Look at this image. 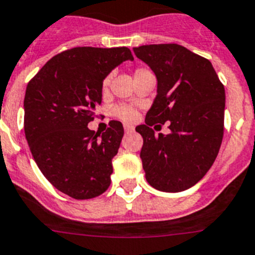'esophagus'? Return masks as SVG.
I'll return each instance as SVG.
<instances>
[{
    "label": "esophagus",
    "mask_w": 255,
    "mask_h": 255,
    "mask_svg": "<svg viewBox=\"0 0 255 255\" xmlns=\"http://www.w3.org/2000/svg\"><path fill=\"white\" fill-rule=\"evenodd\" d=\"M133 130H134V128H133L132 126H128V125L125 126V132L126 133H132Z\"/></svg>",
    "instance_id": "obj_1"
}]
</instances>
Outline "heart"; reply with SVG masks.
<instances>
[{
	"instance_id": "1",
	"label": "heart",
	"mask_w": 255,
	"mask_h": 255,
	"mask_svg": "<svg viewBox=\"0 0 255 255\" xmlns=\"http://www.w3.org/2000/svg\"><path fill=\"white\" fill-rule=\"evenodd\" d=\"M146 72H150V71L147 68H137L134 71V77L141 76V75H143ZM109 82H111V76H107L103 80V89L104 90L109 86ZM113 114L116 117H118L119 119L125 121V122H134V119L137 118V109L133 105L129 104H119L113 109Z\"/></svg>"
}]
</instances>
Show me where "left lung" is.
<instances>
[{
  "mask_svg": "<svg viewBox=\"0 0 255 255\" xmlns=\"http://www.w3.org/2000/svg\"><path fill=\"white\" fill-rule=\"evenodd\" d=\"M133 52L157 79L152 107L144 125L136 127L143 138L139 157L146 179L155 189L182 192L198 183L217 157L224 137V85L207 58L183 45H141ZM165 122L171 133L155 136L150 127Z\"/></svg>",
  "mask_w": 255,
  "mask_h": 255,
  "instance_id": "left-lung-1",
  "label": "left lung"
}]
</instances>
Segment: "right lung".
Listing matches in <instances>:
<instances>
[{
    "mask_svg": "<svg viewBox=\"0 0 255 255\" xmlns=\"http://www.w3.org/2000/svg\"><path fill=\"white\" fill-rule=\"evenodd\" d=\"M133 56L126 47H76L57 54L26 86L24 130L43 175L62 193L90 199L111 185L112 160L123 126L111 121L105 132L88 125L102 103L103 80Z\"/></svg>",
    "mask_w": 255,
    "mask_h": 255,
    "instance_id": "right-lung-1",
    "label": "right lung"
}]
</instances>
